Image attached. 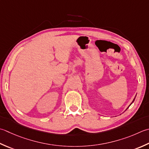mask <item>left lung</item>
Here are the masks:
<instances>
[{
    "label": "left lung",
    "mask_w": 149,
    "mask_h": 149,
    "mask_svg": "<svg viewBox=\"0 0 149 149\" xmlns=\"http://www.w3.org/2000/svg\"><path fill=\"white\" fill-rule=\"evenodd\" d=\"M134 100H135V98H134V100H133V101H132V103H131V104H132V103H133V102H134ZM131 104H130V105L129 106V107H130V106L131 105ZM129 107H128V108H127V109H129ZM127 109H126V110H127Z\"/></svg>",
    "instance_id": "8db88e82"
}]
</instances>
